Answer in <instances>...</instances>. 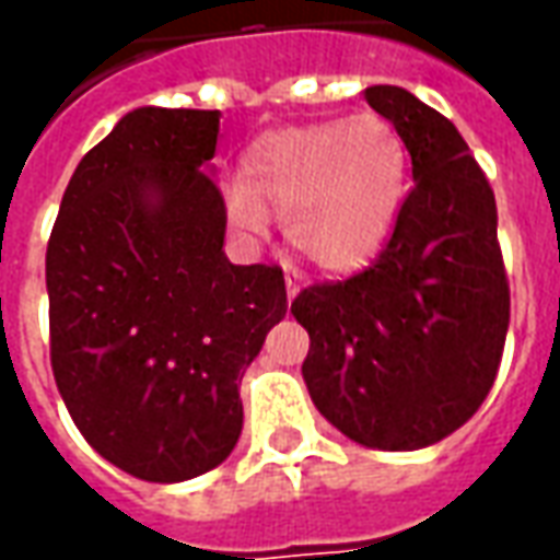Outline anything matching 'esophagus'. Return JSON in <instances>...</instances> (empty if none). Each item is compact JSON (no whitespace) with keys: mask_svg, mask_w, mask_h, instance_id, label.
<instances>
[{"mask_svg":"<svg viewBox=\"0 0 560 560\" xmlns=\"http://www.w3.org/2000/svg\"><path fill=\"white\" fill-rule=\"evenodd\" d=\"M284 288H288V300H293V296L300 293V288H303V281H300L296 272H288V276H284Z\"/></svg>","mask_w":560,"mask_h":560,"instance_id":"34e87169","label":"esophagus"}]
</instances>
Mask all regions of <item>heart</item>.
I'll return each instance as SVG.
<instances>
[{"label": "heart", "instance_id": "obj_1", "mask_svg": "<svg viewBox=\"0 0 560 560\" xmlns=\"http://www.w3.org/2000/svg\"><path fill=\"white\" fill-rule=\"evenodd\" d=\"M408 188V149L384 116L305 122L255 138L228 191L236 228L260 233L281 215L293 255L324 272H353L381 252Z\"/></svg>", "mask_w": 560, "mask_h": 560}]
</instances>
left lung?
<instances>
[{
	"mask_svg": "<svg viewBox=\"0 0 560 560\" xmlns=\"http://www.w3.org/2000/svg\"><path fill=\"white\" fill-rule=\"evenodd\" d=\"M365 102L411 152L413 188L372 267L296 293L308 332L303 377L341 434L420 450L468 422L504 353L510 284L492 185L456 126L401 86Z\"/></svg>",
	"mask_w": 560,
	"mask_h": 560,
	"instance_id": "left-lung-1",
	"label": "left lung"
}]
</instances>
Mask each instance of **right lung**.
Listing matches in <instances>:
<instances>
[{
	"mask_svg": "<svg viewBox=\"0 0 560 560\" xmlns=\"http://www.w3.org/2000/svg\"><path fill=\"white\" fill-rule=\"evenodd\" d=\"M219 116H122L78 164L47 243L56 387L90 446L149 482L231 456L243 372L288 312L281 267H233L221 248Z\"/></svg>",
	"mask_w": 560,
	"mask_h": 560,
	"instance_id": "right-lung-1",
	"label": "right lung"
}]
</instances>
